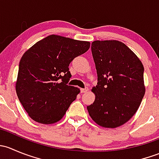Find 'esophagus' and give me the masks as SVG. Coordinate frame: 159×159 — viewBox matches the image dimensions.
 <instances>
[{
    "instance_id": "1",
    "label": "esophagus",
    "mask_w": 159,
    "mask_h": 159,
    "mask_svg": "<svg viewBox=\"0 0 159 159\" xmlns=\"http://www.w3.org/2000/svg\"><path fill=\"white\" fill-rule=\"evenodd\" d=\"M87 91H89V88H85V89H81V93H86Z\"/></svg>"
}]
</instances>
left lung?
Listing matches in <instances>:
<instances>
[{
  "instance_id": "8db88e82",
  "label": "left lung",
  "mask_w": 159,
  "mask_h": 159,
  "mask_svg": "<svg viewBox=\"0 0 159 159\" xmlns=\"http://www.w3.org/2000/svg\"><path fill=\"white\" fill-rule=\"evenodd\" d=\"M91 52L98 84L91 89L95 99L88 111L102 127H119L132 118L145 95L143 65L128 46L115 40L93 41Z\"/></svg>"
}]
</instances>
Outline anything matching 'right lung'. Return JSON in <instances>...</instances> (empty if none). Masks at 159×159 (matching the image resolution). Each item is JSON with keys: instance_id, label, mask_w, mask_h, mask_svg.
Segmentation results:
<instances>
[{"instance_id": "1", "label": "right lung", "mask_w": 159, "mask_h": 159, "mask_svg": "<svg viewBox=\"0 0 159 159\" xmlns=\"http://www.w3.org/2000/svg\"><path fill=\"white\" fill-rule=\"evenodd\" d=\"M90 42L51 34L38 41L19 63L16 92L28 115L38 123L60 121L80 89L68 85L70 62L85 53Z\"/></svg>"}]
</instances>
